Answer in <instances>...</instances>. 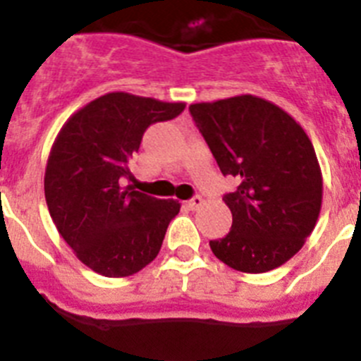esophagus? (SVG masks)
Instances as JSON below:
<instances>
[{
    "label": "esophagus",
    "mask_w": 361,
    "mask_h": 361,
    "mask_svg": "<svg viewBox=\"0 0 361 361\" xmlns=\"http://www.w3.org/2000/svg\"><path fill=\"white\" fill-rule=\"evenodd\" d=\"M186 206L190 207V209H193V211L198 209V207L204 206V198L198 197V195H197V197H193V198H191V200H188Z\"/></svg>",
    "instance_id": "obj_1"
}]
</instances>
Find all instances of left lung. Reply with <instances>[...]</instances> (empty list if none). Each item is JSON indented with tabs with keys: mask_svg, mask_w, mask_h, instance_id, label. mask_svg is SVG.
Here are the masks:
<instances>
[{
	"mask_svg": "<svg viewBox=\"0 0 361 361\" xmlns=\"http://www.w3.org/2000/svg\"><path fill=\"white\" fill-rule=\"evenodd\" d=\"M190 112L221 173L238 180L224 197L233 227L209 241L211 250L240 272L277 269L302 249L322 206V171L308 134L254 94L191 104Z\"/></svg>",
	"mask_w": 361,
	"mask_h": 361,
	"instance_id": "obj_1",
	"label": "left lung"
}]
</instances>
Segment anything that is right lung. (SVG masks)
Returning a JSON list of instances; mask_svg holds the SVG:
<instances>
[{
	"instance_id": "obj_1",
	"label": "right lung",
	"mask_w": 361,
	"mask_h": 361,
	"mask_svg": "<svg viewBox=\"0 0 361 361\" xmlns=\"http://www.w3.org/2000/svg\"><path fill=\"white\" fill-rule=\"evenodd\" d=\"M184 102L107 92L62 125L49 150L44 197L51 220L75 256L105 277H128L157 257L168 224L180 211L173 198L132 186V155L152 123L173 120Z\"/></svg>"
}]
</instances>
